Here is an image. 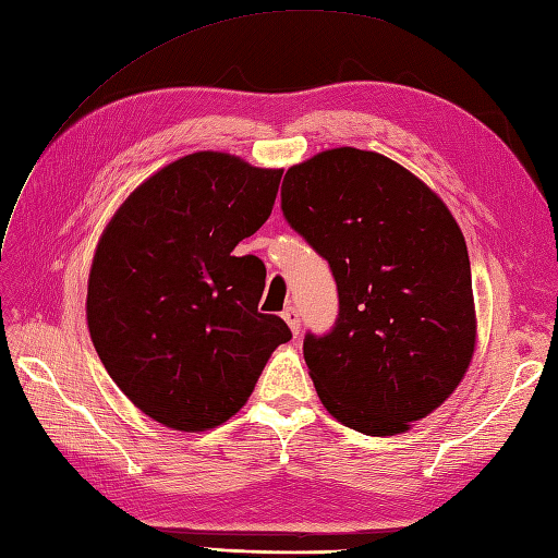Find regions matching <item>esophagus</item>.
Masks as SVG:
<instances>
[{"instance_id": "esophagus-1", "label": "esophagus", "mask_w": 558, "mask_h": 558, "mask_svg": "<svg viewBox=\"0 0 558 558\" xmlns=\"http://www.w3.org/2000/svg\"><path fill=\"white\" fill-rule=\"evenodd\" d=\"M281 316H283V322L289 324V328L293 330V336H298L300 333V314H298V310L295 307H286L281 312Z\"/></svg>"}]
</instances>
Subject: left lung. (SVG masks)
<instances>
[{
  "label": "left lung",
  "mask_w": 558,
  "mask_h": 558,
  "mask_svg": "<svg viewBox=\"0 0 558 558\" xmlns=\"http://www.w3.org/2000/svg\"><path fill=\"white\" fill-rule=\"evenodd\" d=\"M281 210L338 283L333 330L303 344L316 395L361 434L411 429L453 395L476 348L470 255L453 214L401 163L356 147L286 171Z\"/></svg>",
  "instance_id": "obj_1"
}]
</instances>
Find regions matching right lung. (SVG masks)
I'll return each mask as SVG.
<instances>
[{
  "instance_id": "right-lung-1",
  "label": "right lung",
  "mask_w": 558,
  "mask_h": 558,
  "mask_svg": "<svg viewBox=\"0 0 558 558\" xmlns=\"http://www.w3.org/2000/svg\"><path fill=\"white\" fill-rule=\"evenodd\" d=\"M283 169L194 153L149 175L98 239L86 322L133 405L178 432L239 413L291 330L260 314L265 265L232 255L272 214Z\"/></svg>"
}]
</instances>
